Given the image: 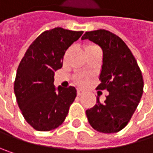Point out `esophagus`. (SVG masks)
<instances>
[{
	"label": "esophagus",
	"instance_id": "34e87169",
	"mask_svg": "<svg viewBox=\"0 0 153 153\" xmlns=\"http://www.w3.org/2000/svg\"><path fill=\"white\" fill-rule=\"evenodd\" d=\"M82 94H83V91H82V90H80V89H78V90H77V95H78V96H81Z\"/></svg>",
	"mask_w": 153,
	"mask_h": 153
}]
</instances>
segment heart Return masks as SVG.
Listing matches in <instances>:
<instances>
[{
	"mask_svg": "<svg viewBox=\"0 0 153 153\" xmlns=\"http://www.w3.org/2000/svg\"><path fill=\"white\" fill-rule=\"evenodd\" d=\"M97 48V45H95V44H92V43H89V44H87V45H85L84 49H85V52H86V51L91 50V49H93V48ZM70 51H71V49H68V50L65 52V57H66V56L69 55ZM76 82L78 83V84H79V85H80V86H83V85H85V84H86V82H87V79H86V78H85L84 76H82V75L77 76L76 77Z\"/></svg>",
	"mask_w": 153,
	"mask_h": 153,
	"instance_id": "obj_1",
	"label": "heart"
}]
</instances>
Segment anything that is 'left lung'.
<instances>
[{"instance_id": "obj_1", "label": "left lung", "mask_w": 153, "mask_h": 153, "mask_svg": "<svg viewBox=\"0 0 153 153\" xmlns=\"http://www.w3.org/2000/svg\"><path fill=\"white\" fill-rule=\"evenodd\" d=\"M88 39L103 50V65L97 89H106L104 103L97 97L96 105L86 111L91 127L102 133L123 129L134 114L143 92V79L137 62L126 43L116 34L104 30L86 32Z\"/></svg>"}]
</instances>
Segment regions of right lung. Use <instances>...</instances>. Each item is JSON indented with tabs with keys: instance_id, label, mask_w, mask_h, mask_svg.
<instances>
[{
	"instance_id": "right-lung-1",
	"label": "right lung",
	"mask_w": 153,
	"mask_h": 153,
	"mask_svg": "<svg viewBox=\"0 0 153 153\" xmlns=\"http://www.w3.org/2000/svg\"><path fill=\"white\" fill-rule=\"evenodd\" d=\"M82 31L56 27L43 32L29 46L16 75L14 92L25 120L38 131H50L65 120L76 97L74 87L54 86L55 71L63 65L66 49Z\"/></svg>"
}]
</instances>
